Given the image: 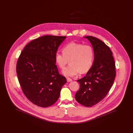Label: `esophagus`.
Wrapping results in <instances>:
<instances>
[{"instance_id": "34e87169", "label": "esophagus", "mask_w": 133, "mask_h": 133, "mask_svg": "<svg viewBox=\"0 0 133 133\" xmlns=\"http://www.w3.org/2000/svg\"><path fill=\"white\" fill-rule=\"evenodd\" d=\"M67 81L68 82H71V81H72V79L68 77V78H67Z\"/></svg>"}]
</instances>
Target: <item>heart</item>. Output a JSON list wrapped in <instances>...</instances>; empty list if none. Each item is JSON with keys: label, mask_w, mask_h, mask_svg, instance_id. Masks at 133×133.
<instances>
[{"label": "heart", "mask_w": 133, "mask_h": 133, "mask_svg": "<svg viewBox=\"0 0 133 133\" xmlns=\"http://www.w3.org/2000/svg\"><path fill=\"white\" fill-rule=\"evenodd\" d=\"M62 51L56 53L55 60L61 69L70 61V64L63 71L65 76L72 77L80 72L86 73L91 69L94 61V50L90 45L71 42L64 46Z\"/></svg>", "instance_id": "1"}]
</instances>
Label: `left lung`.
<instances>
[{
	"label": "left lung",
	"instance_id": "left-lung-1",
	"mask_svg": "<svg viewBox=\"0 0 133 133\" xmlns=\"http://www.w3.org/2000/svg\"><path fill=\"white\" fill-rule=\"evenodd\" d=\"M87 38L94 50V61L86 76L77 80L80 89L75 99L85 107H92L101 101L106 96L114 83L116 66L112 52L100 39L93 36Z\"/></svg>",
	"mask_w": 133,
	"mask_h": 133
}]
</instances>
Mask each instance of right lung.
Segmentation results:
<instances>
[{
  "label": "right lung",
  "mask_w": 133,
  "mask_h": 133,
  "mask_svg": "<svg viewBox=\"0 0 133 133\" xmlns=\"http://www.w3.org/2000/svg\"><path fill=\"white\" fill-rule=\"evenodd\" d=\"M66 36L45 35L26 45L16 64L20 85L26 98L39 107L53 105L66 79L60 74L55 54Z\"/></svg>",
  "instance_id": "right-lung-1"
}]
</instances>
